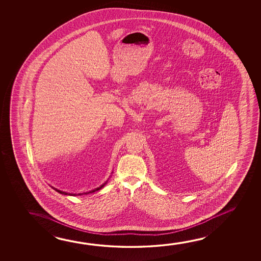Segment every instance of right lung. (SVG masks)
<instances>
[{"label": "right lung", "instance_id": "obj_1", "mask_svg": "<svg viewBox=\"0 0 261 261\" xmlns=\"http://www.w3.org/2000/svg\"><path fill=\"white\" fill-rule=\"evenodd\" d=\"M107 181H108V180H107ZM107 182H105L103 185H101L99 188H94V189L91 190V191H89V192L79 193V194H73V193L64 192V191L59 190V189H57V188H53V187H51V188H54V189L56 190L57 192L60 193V194H63V195H69V196H81V195H86V194H90V193H94L95 192V191H98V190H100L101 188H103V187H105V185L107 184Z\"/></svg>", "mask_w": 261, "mask_h": 261}]
</instances>
